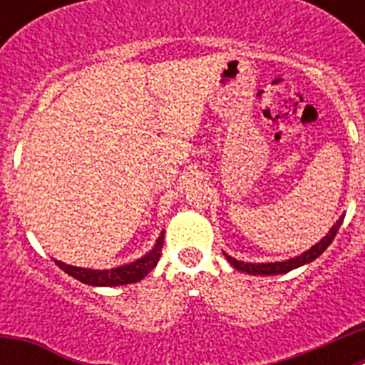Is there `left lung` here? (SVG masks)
Segmentation results:
<instances>
[{"mask_svg":"<svg viewBox=\"0 0 365 365\" xmlns=\"http://www.w3.org/2000/svg\"><path fill=\"white\" fill-rule=\"evenodd\" d=\"M341 221H344V215L338 219L336 225H334V227L329 230V234L325 235L320 243H316L314 247L309 248L307 252H303L302 256L292 257V259L276 261V263H245V261L234 259V257H230L228 254H225V256H227V259L230 261V265L234 267V269L241 270V272L254 274V276H256V274H259V276H274V274H285V272H289V270L298 269V267L305 265V263H311V261H314L316 257L320 256V254H324L325 248L333 243L334 235H336V232H338V228H340Z\"/></svg>","mask_w":365,"mask_h":365,"instance_id":"obj_1","label":"left lung"}]
</instances>
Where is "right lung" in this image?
Returning a JSON list of instances; mask_svg holds the SVG:
<instances>
[{"mask_svg":"<svg viewBox=\"0 0 365 365\" xmlns=\"http://www.w3.org/2000/svg\"><path fill=\"white\" fill-rule=\"evenodd\" d=\"M164 243V232H160L159 240L155 243V247L151 248L150 252L146 254L140 259L133 261L130 265H122L117 267V269H109V270H93V269H82V267H73L66 265L62 261H56L60 269L63 272H67L69 276L76 278L78 282L86 283V285H95V287H117V285H128V283H137L146 276L148 272H151L157 261L160 257V250H163Z\"/></svg>","mask_w":365,"mask_h":365,"instance_id":"1","label":"right lung"}]
</instances>
